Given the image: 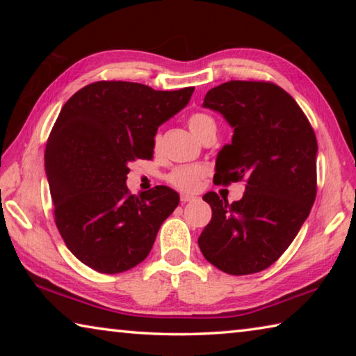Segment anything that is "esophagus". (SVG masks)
Segmentation results:
<instances>
[{
  "label": "esophagus",
  "instance_id": "34e87169",
  "mask_svg": "<svg viewBox=\"0 0 356 356\" xmlns=\"http://www.w3.org/2000/svg\"><path fill=\"white\" fill-rule=\"evenodd\" d=\"M180 201H182L184 204L185 202H191V201H196V196H191V195H180Z\"/></svg>",
  "mask_w": 356,
  "mask_h": 356
}]
</instances>
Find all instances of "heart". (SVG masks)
<instances>
[{"label": "heart", "instance_id": "b5f03b06", "mask_svg": "<svg viewBox=\"0 0 356 356\" xmlns=\"http://www.w3.org/2000/svg\"><path fill=\"white\" fill-rule=\"evenodd\" d=\"M188 129L197 140L207 131H215L216 124L215 120L204 113L191 114L188 118ZM204 170L200 166H177L168 174V182L176 186L179 190L193 191L200 185V179L202 177Z\"/></svg>", "mask_w": 356, "mask_h": 356}]
</instances>
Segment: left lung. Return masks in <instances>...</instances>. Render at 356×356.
I'll list each match as a JSON object with an SVG mask.
<instances>
[{
	"mask_svg": "<svg viewBox=\"0 0 356 356\" xmlns=\"http://www.w3.org/2000/svg\"><path fill=\"white\" fill-rule=\"evenodd\" d=\"M202 106L234 129L231 144L216 155L215 182L246 185L232 204L213 191L202 196L212 220L197 243L221 272H262L289 248L314 204V130L297 102L273 83H222L206 94Z\"/></svg>",
	"mask_w": 356,
	"mask_h": 356,
	"instance_id": "8db88e82",
	"label": "left lung"
}]
</instances>
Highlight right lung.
Listing matches in <instances>:
<instances>
[{
	"label": "right lung",
	"mask_w": 356,
	"mask_h": 356,
	"mask_svg": "<svg viewBox=\"0 0 356 356\" xmlns=\"http://www.w3.org/2000/svg\"><path fill=\"white\" fill-rule=\"evenodd\" d=\"M193 91L97 81L59 113L45 147L55 221L72 254L95 272L120 273L143 262L179 206L170 186L136 196L125 182L129 165L152 156L156 130L188 105Z\"/></svg>",
	"instance_id": "1"
}]
</instances>
